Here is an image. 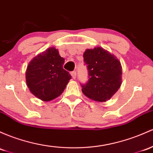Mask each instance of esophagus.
Here are the masks:
<instances>
[{
  "instance_id": "34e87169",
  "label": "esophagus",
  "mask_w": 153,
  "mask_h": 153,
  "mask_svg": "<svg viewBox=\"0 0 153 153\" xmlns=\"http://www.w3.org/2000/svg\"><path fill=\"white\" fill-rule=\"evenodd\" d=\"M71 75H72V77H73V79H75V78H76V72H75V71L72 72Z\"/></svg>"
}]
</instances>
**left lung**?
I'll use <instances>...</instances> for the list:
<instances>
[{"mask_svg": "<svg viewBox=\"0 0 153 153\" xmlns=\"http://www.w3.org/2000/svg\"><path fill=\"white\" fill-rule=\"evenodd\" d=\"M88 80L81 84L82 91L97 102H106L121 85L122 67L116 56L102 47L86 49L83 53Z\"/></svg>", "mask_w": 153, "mask_h": 153, "instance_id": "1", "label": "left lung"}]
</instances>
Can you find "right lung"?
I'll return each instance as SVG.
<instances>
[{
    "instance_id": "obj_1",
    "label": "right lung",
    "mask_w": 153,
    "mask_h": 153,
    "mask_svg": "<svg viewBox=\"0 0 153 153\" xmlns=\"http://www.w3.org/2000/svg\"><path fill=\"white\" fill-rule=\"evenodd\" d=\"M65 59L51 47L30 61L26 70V82L32 94L42 101L54 100L62 94L71 79L63 68Z\"/></svg>"
}]
</instances>
